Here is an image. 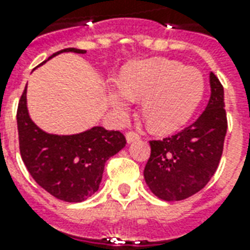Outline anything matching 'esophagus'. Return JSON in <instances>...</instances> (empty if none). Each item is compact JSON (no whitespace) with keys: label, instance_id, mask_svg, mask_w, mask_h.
<instances>
[{"label":"esophagus","instance_id":"34e87169","mask_svg":"<svg viewBox=\"0 0 250 250\" xmlns=\"http://www.w3.org/2000/svg\"><path fill=\"white\" fill-rule=\"evenodd\" d=\"M125 139H127L128 143H132V142L139 141V139H141V136H139V134L134 132V131H128V132L125 134Z\"/></svg>","mask_w":250,"mask_h":250}]
</instances>
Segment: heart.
I'll return each mask as SVG.
<instances>
[{"label": "heart", "instance_id": "obj_1", "mask_svg": "<svg viewBox=\"0 0 250 250\" xmlns=\"http://www.w3.org/2000/svg\"><path fill=\"white\" fill-rule=\"evenodd\" d=\"M204 77L194 68L167 59H150L125 66L120 84L109 89L114 108L125 114L132 99H142V114L155 132L178 130L204 95Z\"/></svg>", "mask_w": 250, "mask_h": 250}]
</instances>
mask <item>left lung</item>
Wrapping results in <instances>:
<instances>
[{"label": "left lung", "instance_id": "left-lung-1", "mask_svg": "<svg viewBox=\"0 0 250 250\" xmlns=\"http://www.w3.org/2000/svg\"><path fill=\"white\" fill-rule=\"evenodd\" d=\"M226 130L224 87L210 72V99L198 119L162 141H150L143 171L150 190L163 201H182L202 190L220 165Z\"/></svg>", "mask_w": 250, "mask_h": 250}]
</instances>
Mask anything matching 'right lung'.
<instances>
[{"label": "right lung", "mask_w": 250, "mask_h": 250, "mask_svg": "<svg viewBox=\"0 0 250 250\" xmlns=\"http://www.w3.org/2000/svg\"><path fill=\"white\" fill-rule=\"evenodd\" d=\"M62 52L85 51L66 48L51 57ZM17 128L20 154L32 178L51 195L65 202H82L96 193L107 159L127 143L120 131L103 127H93L76 135L46 134L28 115L26 88L19 102Z\"/></svg>", "instance_id": "1"}]
</instances>
